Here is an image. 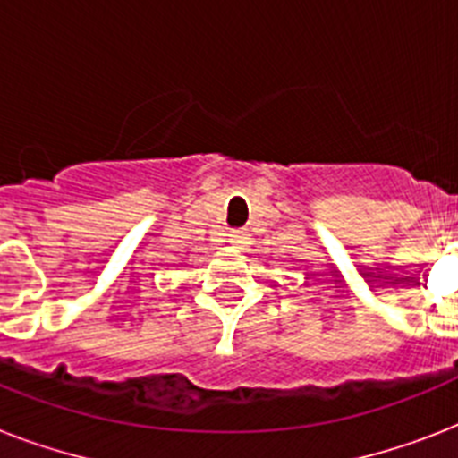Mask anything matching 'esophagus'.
<instances>
[{
	"label": "esophagus",
	"mask_w": 458,
	"mask_h": 458,
	"mask_svg": "<svg viewBox=\"0 0 458 458\" xmlns=\"http://www.w3.org/2000/svg\"><path fill=\"white\" fill-rule=\"evenodd\" d=\"M228 240L235 244V247H244V244L250 242V235H247L244 230H233V233L228 235Z\"/></svg>",
	"instance_id": "34e87169"
}]
</instances>
